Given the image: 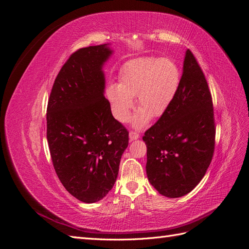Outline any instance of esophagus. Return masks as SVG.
Masks as SVG:
<instances>
[{
    "label": "esophagus",
    "instance_id": "esophagus-1",
    "mask_svg": "<svg viewBox=\"0 0 249 249\" xmlns=\"http://www.w3.org/2000/svg\"><path fill=\"white\" fill-rule=\"evenodd\" d=\"M139 134H137L136 132H133V131H131L130 132V134H129V139H130V141L132 142V141H134V140H137V139H139Z\"/></svg>",
    "mask_w": 249,
    "mask_h": 249
}]
</instances>
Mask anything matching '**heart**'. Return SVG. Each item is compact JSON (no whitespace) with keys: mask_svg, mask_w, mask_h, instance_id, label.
<instances>
[{"mask_svg":"<svg viewBox=\"0 0 249 249\" xmlns=\"http://www.w3.org/2000/svg\"><path fill=\"white\" fill-rule=\"evenodd\" d=\"M180 72L169 58L145 57L126 62L119 73V84L112 82L106 95L111 112L119 123H125L134 107V96L140 108L131 119L136 129L144 127L152 117L168 110L178 93Z\"/></svg>","mask_w":249,"mask_h":249,"instance_id":"heart-1","label":"heart"}]
</instances>
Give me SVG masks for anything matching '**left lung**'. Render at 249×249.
<instances>
[{
  "label": "left lung",
  "instance_id": "left-lung-1",
  "mask_svg": "<svg viewBox=\"0 0 249 249\" xmlns=\"http://www.w3.org/2000/svg\"><path fill=\"white\" fill-rule=\"evenodd\" d=\"M143 141L148 182L164 196H184L205 177L214 153V110L205 74L189 50L175 100Z\"/></svg>",
  "mask_w": 249,
  "mask_h": 249
}]
</instances>
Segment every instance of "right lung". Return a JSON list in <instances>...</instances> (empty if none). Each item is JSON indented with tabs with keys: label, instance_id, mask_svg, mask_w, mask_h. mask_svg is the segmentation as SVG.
Here are the masks:
<instances>
[{
	"label": "right lung",
	"instance_id": "obj_1",
	"mask_svg": "<svg viewBox=\"0 0 249 249\" xmlns=\"http://www.w3.org/2000/svg\"><path fill=\"white\" fill-rule=\"evenodd\" d=\"M110 43L78 50L62 66L47 110V138L55 171L77 199L93 203L114 186L129 133L105 99L103 67Z\"/></svg>",
	"mask_w": 249,
	"mask_h": 249
}]
</instances>
